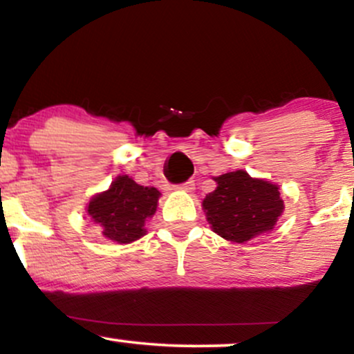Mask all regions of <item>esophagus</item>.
Listing matches in <instances>:
<instances>
[{
  "mask_svg": "<svg viewBox=\"0 0 354 354\" xmlns=\"http://www.w3.org/2000/svg\"><path fill=\"white\" fill-rule=\"evenodd\" d=\"M176 188L181 189V191H193L194 189V181L193 180H188L186 183H183V185L176 186Z\"/></svg>",
  "mask_w": 354,
  "mask_h": 354,
  "instance_id": "1",
  "label": "esophagus"
}]
</instances>
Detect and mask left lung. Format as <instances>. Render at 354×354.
<instances>
[{
    "mask_svg": "<svg viewBox=\"0 0 354 354\" xmlns=\"http://www.w3.org/2000/svg\"><path fill=\"white\" fill-rule=\"evenodd\" d=\"M213 180L216 189L206 194L203 209L214 233L231 243H246L274 228L284 209L278 185L243 169Z\"/></svg>",
    "mask_w": 354,
    "mask_h": 354,
    "instance_id": "1",
    "label": "left lung"
}]
</instances>
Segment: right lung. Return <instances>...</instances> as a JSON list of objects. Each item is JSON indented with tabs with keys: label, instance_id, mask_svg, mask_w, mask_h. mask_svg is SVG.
Listing matches in <instances>:
<instances>
[{
	"label": "right lung",
	"instance_id": "1",
	"mask_svg": "<svg viewBox=\"0 0 354 354\" xmlns=\"http://www.w3.org/2000/svg\"><path fill=\"white\" fill-rule=\"evenodd\" d=\"M160 196L153 186H141L128 174H120L106 191L89 200L86 211L104 238L128 245L146 234L145 223L156 213Z\"/></svg>",
	"mask_w": 354,
	"mask_h": 354
}]
</instances>
